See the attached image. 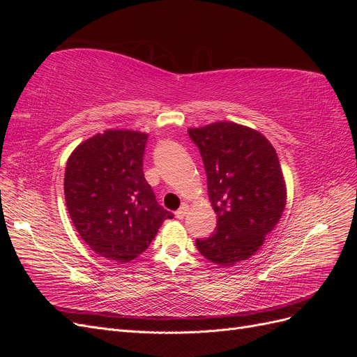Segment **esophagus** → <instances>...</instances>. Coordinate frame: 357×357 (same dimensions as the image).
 <instances>
[{"instance_id":"1","label":"esophagus","mask_w":357,"mask_h":357,"mask_svg":"<svg viewBox=\"0 0 357 357\" xmlns=\"http://www.w3.org/2000/svg\"><path fill=\"white\" fill-rule=\"evenodd\" d=\"M188 210H189L188 205H186V204H183L181 207H180V208L176 211V218H177V219H183V218H185V215H186Z\"/></svg>"}]
</instances>
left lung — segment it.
Segmentation results:
<instances>
[{
	"mask_svg": "<svg viewBox=\"0 0 357 357\" xmlns=\"http://www.w3.org/2000/svg\"><path fill=\"white\" fill-rule=\"evenodd\" d=\"M207 172L218 226L197 240L210 262L232 266L253 256L282 218L286 185L275 149L256 129L234 122L190 128Z\"/></svg>",
	"mask_w": 357,
	"mask_h": 357,
	"instance_id": "obj_1",
	"label": "left lung"
}]
</instances>
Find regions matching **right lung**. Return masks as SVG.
<instances>
[{
  "label": "right lung",
  "mask_w": 357,
  "mask_h": 357,
  "mask_svg": "<svg viewBox=\"0 0 357 357\" xmlns=\"http://www.w3.org/2000/svg\"><path fill=\"white\" fill-rule=\"evenodd\" d=\"M147 134L109 129L79 144L67 160L63 193L70 218L92 250L114 262L142 255L174 214L144 178Z\"/></svg>",
  "instance_id": "right-lung-1"
}]
</instances>
